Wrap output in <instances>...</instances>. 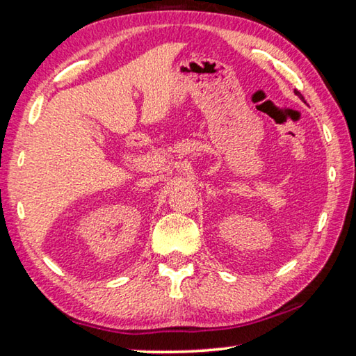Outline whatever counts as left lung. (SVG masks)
Masks as SVG:
<instances>
[{
	"label": "left lung",
	"instance_id": "obj_1",
	"mask_svg": "<svg viewBox=\"0 0 356 356\" xmlns=\"http://www.w3.org/2000/svg\"><path fill=\"white\" fill-rule=\"evenodd\" d=\"M295 94H297V95H298V97H300V99H301V100H303V95H301V94H300V92H298V91H295Z\"/></svg>",
	"mask_w": 356,
	"mask_h": 356
}]
</instances>
